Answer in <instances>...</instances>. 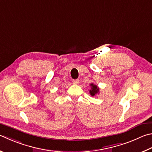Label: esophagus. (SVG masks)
Returning a JSON list of instances; mask_svg holds the SVG:
<instances>
[{
    "label": "esophagus",
    "mask_w": 152,
    "mask_h": 152,
    "mask_svg": "<svg viewBox=\"0 0 152 152\" xmlns=\"http://www.w3.org/2000/svg\"><path fill=\"white\" fill-rule=\"evenodd\" d=\"M72 83H73L74 84H79V80H78V79L73 80H72Z\"/></svg>",
    "instance_id": "34e87169"
}]
</instances>
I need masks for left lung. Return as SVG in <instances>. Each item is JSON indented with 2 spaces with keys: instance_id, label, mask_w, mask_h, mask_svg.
I'll use <instances>...</instances> for the list:
<instances>
[{
  "instance_id": "1",
  "label": "left lung",
  "mask_w": 152,
  "mask_h": 152,
  "mask_svg": "<svg viewBox=\"0 0 152 152\" xmlns=\"http://www.w3.org/2000/svg\"><path fill=\"white\" fill-rule=\"evenodd\" d=\"M90 86H91V89L90 90V94L92 96H95L96 94H97L99 92V88L97 86L94 84H90Z\"/></svg>"
}]
</instances>
